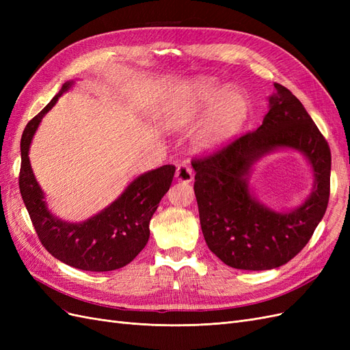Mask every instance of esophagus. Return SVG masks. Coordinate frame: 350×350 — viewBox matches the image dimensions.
<instances>
[{
    "label": "esophagus",
    "mask_w": 350,
    "mask_h": 350,
    "mask_svg": "<svg viewBox=\"0 0 350 350\" xmlns=\"http://www.w3.org/2000/svg\"><path fill=\"white\" fill-rule=\"evenodd\" d=\"M175 178H176V181H179V183H184V184L191 183L193 178H194L193 169L189 167L188 165H179V166L176 167Z\"/></svg>",
    "instance_id": "1"
}]
</instances>
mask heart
Segmentation results:
<instances>
[{
    "label": "heart",
    "instance_id": "1",
    "mask_svg": "<svg viewBox=\"0 0 350 350\" xmlns=\"http://www.w3.org/2000/svg\"><path fill=\"white\" fill-rule=\"evenodd\" d=\"M252 113L251 99L238 88H229L211 77H196L178 83L163 109V124L171 130L200 124L193 144L201 154L225 149L245 129Z\"/></svg>",
    "mask_w": 350,
    "mask_h": 350
}]
</instances>
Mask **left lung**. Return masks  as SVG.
Segmentation results:
<instances>
[{
	"label": "left lung",
	"mask_w": 350,
	"mask_h": 350,
	"mask_svg": "<svg viewBox=\"0 0 350 350\" xmlns=\"http://www.w3.org/2000/svg\"><path fill=\"white\" fill-rule=\"evenodd\" d=\"M269 112L258 129L216 154L193 161L200 225L210 251L226 266L260 271L292 260L321 221L330 196L332 154L299 99L274 83ZM280 150L299 151L314 183L293 209H273L253 193L250 174L262 159Z\"/></svg>",
	"instance_id": "8db88e82"
}]
</instances>
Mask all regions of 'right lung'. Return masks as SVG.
I'll list each match as a JSON object with an SVG mask.
<instances>
[{
    "label": "right lung",
    "instance_id": "obj_1",
    "mask_svg": "<svg viewBox=\"0 0 350 350\" xmlns=\"http://www.w3.org/2000/svg\"><path fill=\"white\" fill-rule=\"evenodd\" d=\"M74 80L62 84L58 94L31 120L22 137L20 193L36 234L52 256L74 269L111 271L131 262L150 237L149 224L167 193L175 166L163 165L135 176L124 191L96 215L83 221H67L51 211L44 189L30 165L29 150L42 118L55 107Z\"/></svg>",
    "mask_w": 350,
    "mask_h": 350
}]
</instances>
